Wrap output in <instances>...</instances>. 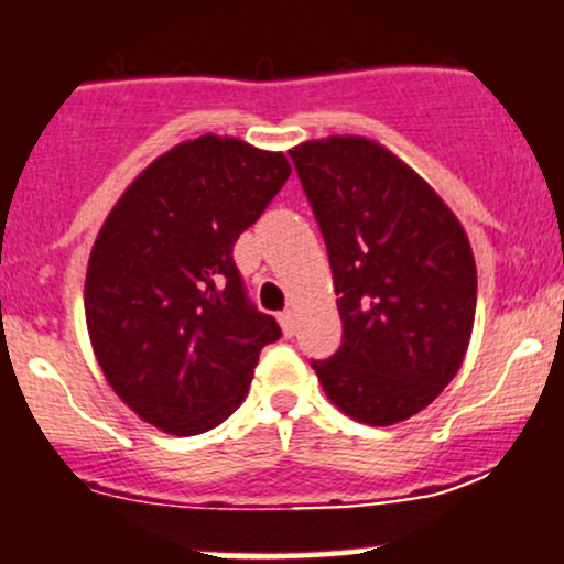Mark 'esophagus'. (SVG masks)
I'll return each instance as SVG.
<instances>
[{
	"label": "esophagus",
	"mask_w": 564,
	"mask_h": 564,
	"mask_svg": "<svg viewBox=\"0 0 564 564\" xmlns=\"http://www.w3.org/2000/svg\"><path fill=\"white\" fill-rule=\"evenodd\" d=\"M278 322H281V329L286 337H292L294 332H297V316H294L292 311H283L281 316H278Z\"/></svg>",
	"instance_id": "obj_1"
}]
</instances>
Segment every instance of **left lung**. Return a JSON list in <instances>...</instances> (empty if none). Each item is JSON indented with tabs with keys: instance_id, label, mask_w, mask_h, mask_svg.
<instances>
[{
	"instance_id": "1",
	"label": "left lung",
	"mask_w": 564,
	"mask_h": 564,
	"mask_svg": "<svg viewBox=\"0 0 564 564\" xmlns=\"http://www.w3.org/2000/svg\"><path fill=\"white\" fill-rule=\"evenodd\" d=\"M327 242L343 346L311 361L354 422L389 426L452 383L476 318V259L452 207L359 134L289 151Z\"/></svg>"
}]
</instances>
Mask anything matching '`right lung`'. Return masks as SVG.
Returning a JSON list of instances; mask_svg holds the SVG:
<instances>
[{"label":"right lung","instance_id":"right-lung-1","mask_svg":"<svg viewBox=\"0 0 564 564\" xmlns=\"http://www.w3.org/2000/svg\"><path fill=\"white\" fill-rule=\"evenodd\" d=\"M289 175L281 151L203 134L153 159L112 205L83 305L94 357L142 422L199 435L246 400L281 327L248 302L232 248Z\"/></svg>","mask_w":564,"mask_h":564}]
</instances>
